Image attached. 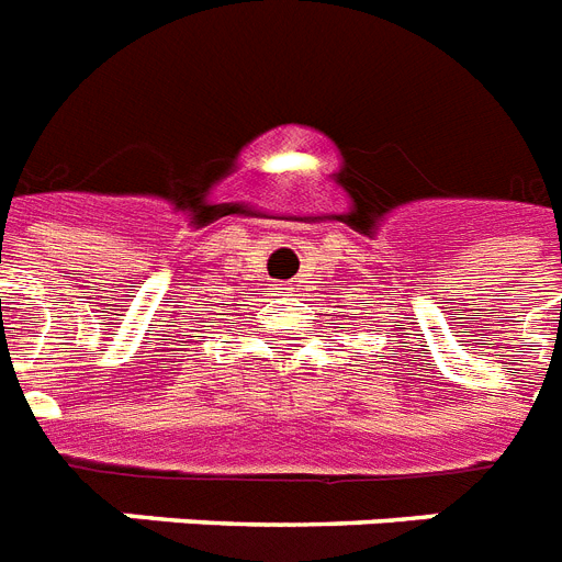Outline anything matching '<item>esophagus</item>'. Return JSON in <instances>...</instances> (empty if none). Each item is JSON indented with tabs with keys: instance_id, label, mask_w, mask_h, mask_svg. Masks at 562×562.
Instances as JSON below:
<instances>
[{
	"instance_id": "34e87169",
	"label": "esophagus",
	"mask_w": 562,
	"mask_h": 562,
	"mask_svg": "<svg viewBox=\"0 0 562 562\" xmlns=\"http://www.w3.org/2000/svg\"><path fill=\"white\" fill-rule=\"evenodd\" d=\"M278 290H284V293H295L299 286H295V284H281V286H278Z\"/></svg>"
}]
</instances>
